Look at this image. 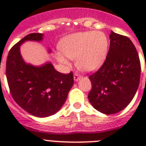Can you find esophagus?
Segmentation results:
<instances>
[{"mask_svg":"<svg viewBox=\"0 0 146 146\" xmlns=\"http://www.w3.org/2000/svg\"><path fill=\"white\" fill-rule=\"evenodd\" d=\"M81 77H81L80 74H79L78 73H74V81H78L80 79Z\"/></svg>","mask_w":146,"mask_h":146,"instance_id":"obj_1","label":"esophagus"}]
</instances>
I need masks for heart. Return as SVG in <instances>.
<instances>
[{"label":"heart","instance_id":"b5f03b06","mask_svg":"<svg viewBox=\"0 0 146 146\" xmlns=\"http://www.w3.org/2000/svg\"><path fill=\"white\" fill-rule=\"evenodd\" d=\"M108 46V38L103 32H77L64 37L60 41L59 50L62 54L57 53L55 57L59 63L64 66L69 65L66 57L75 58L76 65L80 70L92 72L104 63Z\"/></svg>","mask_w":146,"mask_h":146}]
</instances>
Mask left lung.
Instances as JSON below:
<instances>
[{
    "mask_svg": "<svg viewBox=\"0 0 146 146\" xmlns=\"http://www.w3.org/2000/svg\"><path fill=\"white\" fill-rule=\"evenodd\" d=\"M107 58L99 70L89 76L92 88L88 100L104 114L124 109L136 94L140 79V61L135 45L128 37L111 31Z\"/></svg>",
    "mask_w": 146,
    "mask_h": 146,
    "instance_id": "1",
    "label": "left lung"
}]
</instances>
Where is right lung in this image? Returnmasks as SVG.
<instances>
[{"label": "right lung", "mask_w": 146, "mask_h": 146, "mask_svg": "<svg viewBox=\"0 0 146 146\" xmlns=\"http://www.w3.org/2000/svg\"><path fill=\"white\" fill-rule=\"evenodd\" d=\"M42 38V33H30L14 45L8 54L6 71L14 100L24 110L38 118L57 113L74 84L72 72L63 74L55 70L51 63L34 66L23 60L20 45L25 41L40 42Z\"/></svg>", "instance_id": "obj_1"}]
</instances>
